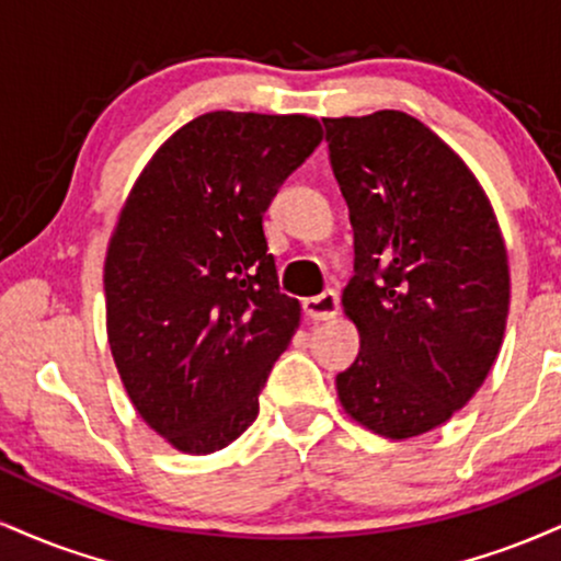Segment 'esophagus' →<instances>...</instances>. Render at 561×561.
<instances>
[{"label":"esophagus","instance_id":"esophagus-1","mask_svg":"<svg viewBox=\"0 0 561 561\" xmlns=\"http://www.w3.org/2000/svg\"><path fill=\"white\" fill-rule=\"evenodd\" d=\"M302 310H306L310 321L334 319V316L340 313V295H336L334 289H327V293H321L319 298H308L302 302Z\"/></svg>","mask_w":561,"mask_h":561}]
</instances>
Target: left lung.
Instances as JSON below:
<instances>
[{
    "instance_id": "obj_1",
    "label": "left lung",
    "mask_w": 561,
    "mask_h": 561,
    "mask_svg": "<svg viewBox=\"0 0 561 561\" xmlns=\"http://www.w3.org/2000/svg\"><path fill=\"white\" fill-rule=\"evenodd\" d=\"M323 127L355 232L342 306L360 332L336 394L374 434L421 436L468 404L494 366L507 248L473 172L421 119L381 110Z\"/></svg>"
}]
</instances>
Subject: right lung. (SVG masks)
Instances as JSON below:
<instances>
[{"mask_svg": "<svg viewBox=\"0 0 561 561\" xmlns=\"http://www.w3.org/2000/svg\"><path fill=\"white\" fill-rule=\"evenodd\" d=\"M306 114L208 112L153 153L104 263L106 334L127 397L174 449H225L300 323L263 214L321 144Z\"/></svg>", "mask_w": 561, "mask_h": 561, "instance_id": "add662e5", "label": "right lung"}]
</instances>
